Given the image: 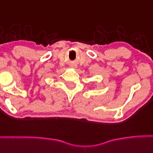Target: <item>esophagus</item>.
<instances>
[{"instance_id": "34e87169", "label": "esophagus", "mask_w": 153, "mask_h": 153, "mask_svg": "<svg viewBox=\"0 0 153 153\" xmlns=\"http://www.w3.org/2000/svg\"><path fill=\"white\" fill-rule=\"evenodd\" d=\"M70 67H71V68H76L77 65L74 64V63H71V64L70 65Z\"/></svg>"}]
</instances>
